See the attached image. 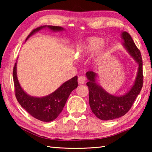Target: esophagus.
<instances>
[{
    "mask_svg": "<svg viewBox=\"0 0 152 152\" xmlns=\"http://www.w3.org/2000/svg\"><path fill=\"white\" fill-rule=\"evenodd\" d=\"M78 82L80 84H84L86 82V78L85 76H80L78 77Z\"/></svg>",
    "mask_w": 152,
    "mask_h": 152,
    "instance_id": "esophagus-1",
    "label": "esophagus"
}]
</instances>
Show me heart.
I'll use <instances>...</instances> for the list:
<instances>
[{
    "label": "heart",
    "instance_id": "heart-1",
    "mask_svg": "<svg viewBox=\"0 0 152 152\" xmlns=\"http://www.w3.org/2000/svg\"><path fill=\"white\" fill-rule=\"evenodd\" d=\"M103 43L104 40L101 37H89L80 45L79 48V53L80 55H88L93 53L101 47ZM102 53V52H100L99 56H101Z\"/></svg>",
    "mask_w": 152,
    "mask_h": 152
}]
</instances>
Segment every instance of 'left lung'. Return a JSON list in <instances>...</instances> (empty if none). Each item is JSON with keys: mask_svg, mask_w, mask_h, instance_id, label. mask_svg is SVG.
Segmentation results:
<instances>
[{"mask_svg": "<svg viewBox=\"0 0 152 152\" xmlns=\"http://www.w3.org/2000/svg\"><path fill=\"white\" fill-rule=\"evenodd\" d=\"M121 35L125 48L139 64L135 82L130 91L121 96L110 94L96 83V73L92 71L86 72L90 107L97 118L104 121L117 119L125 115L132 108L143 86V61L140 51L127 32H123Z\"/></svg>", "mask_w": 152, "mask_h": 152, "instance_id": "obj_1", "label": "left lung"}]
</instances>
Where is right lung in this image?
Here are the masks:
<instances>
[{
  "label": "right lung",
  "mask_w": 152,
  "mask_h": 152,
  "mask_svg": "<svg viewBox=\"0 0 152 152\" xmlns=\"http://www.w3.org/2000/svg\"><path fill=\"white\" fill-rule=\"evenodd\" d=\"M48 27L53 31H61L63 28L58 26L43 25L33 29L28 35L27 39L33 33ZM17 63H15L12 75L15 86V94L19 103L24 109L35 119L44 122L52 121L62 111L68 96L72 91L78 86V77L74 76L48 96L42 98L31 96L25 93L20 87L17 76Z\"/></svg>",
  "instance_id": "1"
}]
</instances>
